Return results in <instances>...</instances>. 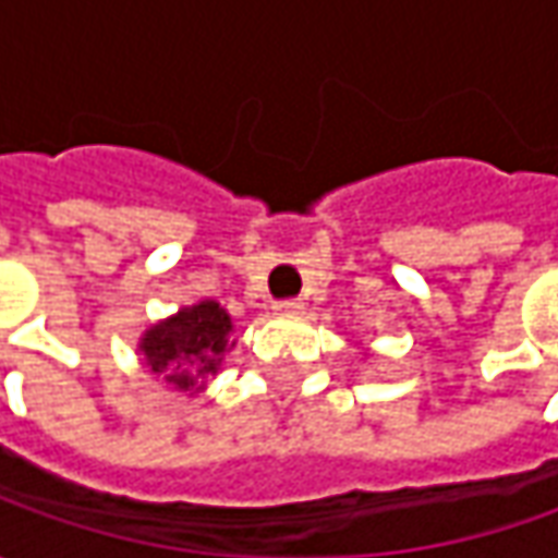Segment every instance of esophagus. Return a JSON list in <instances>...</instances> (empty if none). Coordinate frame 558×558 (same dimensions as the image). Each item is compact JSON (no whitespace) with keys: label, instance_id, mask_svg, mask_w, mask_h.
<instances>
[{"label":"esophagus","instance_id":"obj_1","mask_svg":"<svg viewBox=\"0 0 558 558\" xmlns=\"http://www.w3.org/2000/svg\"><path fill=\"white\" fill-rule=\"evenodd\" d=\"M272 311H276V316H301V313H304V301H298V298H291V301H276Z\"/></svg>","mask_w":558,"mask_h":558}]
</instances>
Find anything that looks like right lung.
Here are the masks:
<instances>
[{"label": "right lung", "instance_id": "1", "mask_svg": "<svg viewBox=\"0 0 558 558\" xmlns=\"http://www.w3.org/2000/svg\"><path fill=\"white\" fill-rule=\"evenodd\" d=\"M232 316L210 298L173 316L151 323L140 338V354L155 375H163L177 391L195 397L220 373L223 356L235 348Z\"/></svg>", "mask_w": 558, "mask_h": 558}]
</instances>
